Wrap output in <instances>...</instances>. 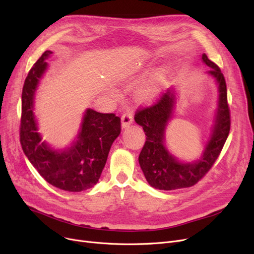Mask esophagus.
Wrapping results in <instances>:
<instances>
[{
  "mask_svg": "<svg viewBox=\"0 0 254 254\" xmlns=\"http://www.w3.org/2000/svg\"><path fill=\"white\" fill-rule=\"evenodd\" d=\"M132 113L131 112H127L123 115L122 117V123H123V127L126 128L127 127H129L131 124H132Z\"/></svg>",
  "mask_w": 254,
  "mask_h": 254,
  "instance_id": "34e87169",
  "label": "esophagus"
}]
</instances>
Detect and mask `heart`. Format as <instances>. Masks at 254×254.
<instances>
[{"instance_id":"b5f03b06","label":"heart","mask_w":254,"mask_h":254,"mask_svg":"<svg viewBox=\"0 0 254 254\" xmlns=\"http://www.w3.org/2000/svg\"><path fill=\"white\" fill-rule=\"evenodd\" d=\"M135 70L132 66H126V68L122 69V71H120L119 73V76L122 77H127L131 74H134ZM159 77H161V73H156L154 74L147 82H146L141 90H140V95L142 98L144 99H151L155 96V93L157 91V83H158V80H159Z\"/></svg>"}]
</instances>
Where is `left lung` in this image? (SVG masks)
<instances>
[{
    "instance_id": "obj_1",
    "label": "left lung",
    "mask_w": 254,
    "mask_h": 254,
    "mask_svg": "<svg viewBox=\"0 0 254 254\" xmlns=\"http://www.w3.org/2000/svg\"><path fill=\"white\" fill-rule=\"evenodd\" d=\"M202 62L210 68L205 74L213 78L217 85L218 100L208 139L195 161H181L166 145V131L176 112L178 98L175 87H170L156 104L135 115V122L143 127L146 135L139 164L146 180L153 189L174 190L194 185L214 164L229 136L231 119L224 77L218 65L205 53L202 55Z\"/></svg>"
}]
</instances>
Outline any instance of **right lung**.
Returning a JSON list of instances; mask_svg holds the SVG:
<instances>
[{
    "instance_id": "add662e5",
    "label": "right lung",
    "mask_w": 254,
    "mask_h": 254,
    "mask_svg": "<svg viewBox=\"0 0 254 254\" xmlns=\"http://www.w3.org/2000/svg\"><path fill=\"white\" fill-rule=\"evenodd\" d=\"M46 50L25 78L21 95L20 143L30 163L49 184L72 192L86 190L99 181L114 140L122 130L120 118L87 108L70 146L55 148L38 131L35 115L36 91L48 69Z\"/></svg>"
}]
</instances>
